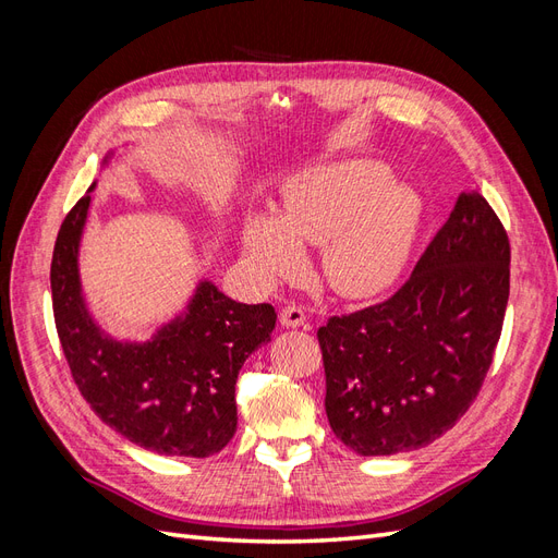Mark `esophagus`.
<instances>
[{
    "mask_svg": "<svg viewBox=\"0 0 558 558\" xmlns=\"http://www.w3.org/2000/svg\"><path fill=\"white\" fill-rule=\"evenodd\" d=\"M279 320L286 328H302L307 326V312L302 305H286L279 314Z\"/></svg>",
    "mask_w": 558,
    "mask_h": 558,
    "instance_id": "esophagus-1",
    "label": "esophagus"
}]
</instances>
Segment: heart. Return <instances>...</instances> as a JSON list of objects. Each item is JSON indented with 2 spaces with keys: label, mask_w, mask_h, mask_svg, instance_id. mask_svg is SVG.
<instances>
[{
  "label": "heart",
  "mask_w": 558,
  "mask_h": 558,
  "mask_svg": "<svg viewBox=\"0 0 558 558\" xmlns=\"http://www.w3.org/2000/svg\"><path fill=\"white\" fill-rule=\"evenodd\" d=\"M421 223V197L391 181L375 160H342L302 170L283 183L279 214L248 211L242 246L265 281L302 263L300 244L320 246L318 267L332 291L365 298L402 272Z\"/></svg>",
  "instance_id": "1"
}]
</instances>
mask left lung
Wrapping results in <instances>:
<instances>
[{
	"mask_svg": "<svg viewBox=\"0 0 558 558\" xmlns=\"http://www.w3.org/2000/svg\"><path fill=\"white\" fill-rule=\"evenodd\" d=\"M508 298V232L480 193H461L391 298L318 328L332 433L391 456L453 428L492 367Z\"/></svg>",
	"mask_w": 558,
	"mask_h": 558,
	"instance_id": "1",
	"label": "left lung"
}]
</instances>
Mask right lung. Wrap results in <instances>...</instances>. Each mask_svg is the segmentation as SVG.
I'll return each instance as SVG.
<instances>
[{
  "instance_id": "right-lung-1",
  "label": "right lung",
  "mask_w": 558,
  "mask_h": 558,
  "mask_svg": "<svg viewBox=\"0 0 558 558\" xmlns=\"http://www.w3.org/2000/svg\"><path fill=\"white\" fill-rule=\"evenodd\" d=\"M90 191L64 216L50 263L56 328L72 377L93 412L130 442L207 459L238 430L234 384L244 361L269 342L277 312L199 281L185 312L150 340H113L93 320L78 279Z\"/></svg>"
}]
</instances>
